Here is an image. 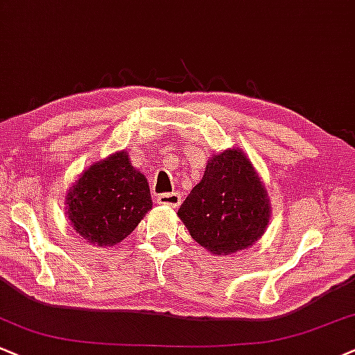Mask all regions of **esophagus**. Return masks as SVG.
Segmentation results:
<instances>
[{"instance_id": "34e87169", "label": "esophagus", "mask_w": 355, "mask_h": 355, "mask_svg": "<svg viewBox=\"0 0 355 355\" xmlns=\"http://www.w3.org/2000/svg\"><path fill=\"white\" fill-rule=\"evenodd\" d=\"M156 202L161 205H171V207H178L181 204V194L178 192H166V194H159L156 198Z\"/></svg>"}]
</instances>
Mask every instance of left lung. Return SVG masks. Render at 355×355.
Wrapping results in <instances>:
<instances>
[{
    "label": "left lung",
    "mask_w": 355,
    "mask_h": 355,
    "mask_svg": "<svg viewBox=\"0 0 355 355\" xmlns=\"http://www.w3.org/2000/svg\"><path fill=\"white\" fill-rule=\"evenodd\" d=\"M191 237L214 255L250 248L270 224L268 192L240 148L214 153L178 211Z\"/></svg>",
    "instance_id": "obj_1"
}]
</instances>
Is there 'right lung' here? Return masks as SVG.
<instances>
[{
	"instance_id": "add662e5",
	"label": "right lung",
	"mask_w": 355,
	"mask_h": 355,
	"mask_svg": "<svg viewBox=\"0 0 355 355\" xmlns=\"http://www.w3.org/2000/svg\"><path fill=\"white\" fill-rule=\"evenodd\" d=\"M151 207L146 176L131 166L126 150L87 168L65 196V214L73 230L97 247L125 240Z\"/></svg>"
}]
</instances>
